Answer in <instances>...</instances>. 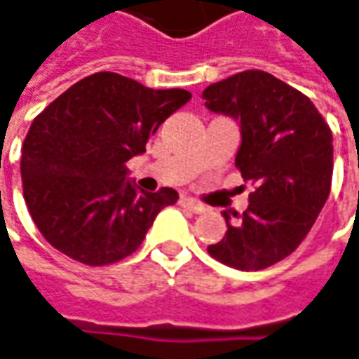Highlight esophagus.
Here are the masks:
<instances>
[{
	"label": "esophagus",
	"instance_id": "1",
	"mask_svg": "<svg viewBox=\"0 0 359 359\" xmlns=\"http://www.w3.org/2000/svg\"><path fill=\"white\" fill-rule=\"evenodd\" d=\"M180 206H184V208H189V210L196 212V214L206 212V206H204V204H200L198 200H194L192 196H180Z\"/></svg>",
	"mask_w": 359,
	"mask_h": 359
}]
</instances>
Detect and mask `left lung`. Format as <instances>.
<instances>
[{"label":"left lung","mask_w":359,"mask_h":359,"mask_svg":"<svg viewBox=\"0 0 359 359\" xmlns=\"http://www.w3.org/2000/svg\"><path fill=\"white\" fill-rule=\"evenodd\" d=\"M204 106L240 126L236 165L257 182L243 214L222 212L228 231L208 253L241 271H259L299 248L332 182V131L309 97L263 70L210 84Z\"/></svg>","instance_id":"obj_1"}]
</instances>
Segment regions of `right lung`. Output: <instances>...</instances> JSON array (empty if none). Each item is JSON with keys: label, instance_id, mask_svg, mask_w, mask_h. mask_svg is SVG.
I'll return each mask as SVG.
<instances>
[{"label": "right lung", "instance_id": "1", "mask_svg": "<svg viewBox=\"0 0 359 359\" xmlns=\"http://www.w3.org/2000/svg\"><path fill=\"white\" fill-rule=\"evenodd\" d=\"M190 92L153 90L116 72L82 78L39 114L27 133L21 180L45 240L86 265H109L141 245L179 192L141 190L126 163L182 108Z\"/></svg>", "mask_w": 359, "mask_h": 359}]
</instances>
